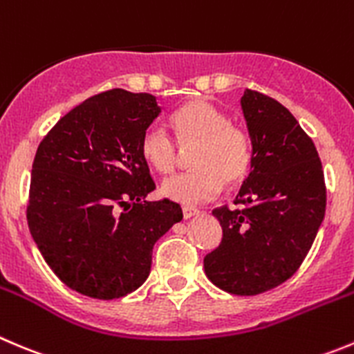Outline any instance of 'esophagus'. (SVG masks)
<instances>
[{
	"mask_svg": "<svg viewBox=\"0 0 354 354\" xmlns=\"http://www.w3.org/2000/svg\"><path fill=\"white\" fill-rule=\"evenodd\" d=\"M181 211H183V218L185 219H190V218H194V216L201 214V211H198V209L188 207V205H183V209H181Z\"/></svg>",
	"mask_w": 354,
	"mask_h": 354,
	"instance_id": "obj_1",
	"label": "esophagus"
}]
</instances>
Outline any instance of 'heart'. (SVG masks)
Segmentation results:
<instances>
[{
    "instance_id": "1",
    "label": "heart",
    "mask_w": 354,
    "mask_h": 354,
    "mask_svg": "<svg viewBox=\"0 0 354 354\" xmlns=\"http://www.w3.org/2000/svg\"><path fill=\"white\" fill-rule=\"evenodd\" d=\"M176 140L181 147L197 143L192 153L195 169L174 174L162 183V195L178 204L194 205L211 201L221 192L223 183H239L249 173L252 147L245 129L228 121V115L204 98L181 105L171 115ZM143 159L159 174L176 167L180 150L169 133L150 126L143 133Z\"/></svg>"
}]
</instances>
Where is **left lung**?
Listing matches in <instances>:
<instances>
[{
	"label": "left lung",
	"instance_id": "obj_1",
	"mask_svg": "<svg viewBox=\"0 0 354 354\" xmlns=\"http://www.w3.org/2000/svg\"><path fill=\"white\" fill-rule=\"evenodd\" d=\"M252 145L250 173L235 204L212 211L221 243L204 257L207 279L230 294L256 296L297 272L325 216L320 157L292 114L245 90L240 100Z\"/></svg>",
	"mask_w": 354,
	"mask_h": 354
}]
</instances>
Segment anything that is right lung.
Segmentation results:
<instances>
[{"label": "right lung", "mask_w": 354, "mask_h": 354, "mask_svg": "<svg viewBox=\"0 0 354 354\" xmlns=\"http://www.w3.org/2000/svg\"><path fill=\"white\" fill-rule=\"evenodd\" d=\"M160 114L153 95L111 90L65 114L37 147L27 223L51 272L95 299L138 289L153 243L183 219L180 204L147 201L156 190L143 133Z\"/></svg>", "instance_id": "1"}]
</instances>
